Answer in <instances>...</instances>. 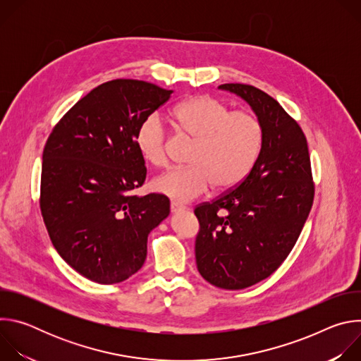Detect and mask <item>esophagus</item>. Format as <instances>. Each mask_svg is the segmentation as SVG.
<instances>
[{
	"label": "esophagus",
	"mask_w": 361,
	"mask_h": 361,
	"mask_svg": "<svg viewBox=\"0 0 361 361\" xmlns=\"http://www.w3.org/2000/svg\"><path fill=\"white\" fill-rule=\"evenodd\" d=\"M170 209H171V213H173V214L181 213V212H185V207H184V205H180V204H177V202H171Z\"/></svg>",
	"instance_id": "34e87169"
}]
</instances>
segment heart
<instances>
[{"label": "heart", "mask_w": 361, "mask_h": 361, "mask_svg": "<svg viewBox=\"0 0 361 361\" xmlns=\"http://www.w3.org/2000/svg\"><path fill=\"white\" fill-rule=\"evenodd\" d=\"M177 131L192 140L188 167L171 169L151 181V188L176 201L188 202L213 185L224 191L250 173L262 144L259 120L247 111H228L219 99L197 95L173 110ZM141 157L156 167L167 163L166 131L156 117L147 118L135 137Z\"/></svg>", "instance_id": "heart-1"}]
</instances>
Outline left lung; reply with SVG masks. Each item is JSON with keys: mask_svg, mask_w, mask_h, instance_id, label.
I'll list each match as a JSON object with an SVG mask.
<instances>
[{"mask_svg": "<svg viewBox=\"0 0 361 361\" xmlns=\"http://www.w3.org/2000/svg\"><path fill=\"white\" fill-rule=\"evenodd\" d=\"M219 88L250 106L262 127V147L238 187L194 210L195 263L210 284L241 290L287 259L312 210L314 185L305 137L279 102L252 85Z\"/></svg>", "mask_w": 361, "mask_h": 361, "instance_id": "8db88e82", "label": "left lung"}]
</instances>
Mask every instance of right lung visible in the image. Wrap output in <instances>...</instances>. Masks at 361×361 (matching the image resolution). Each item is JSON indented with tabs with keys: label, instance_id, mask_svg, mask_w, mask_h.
I'll list each match as a JSON object with an SVG mask.
<instances>
[{
	"label": "right lung",
	"instance_id": "1",
	"mask_svg": "<svg viewBox=\"0 0 361 361\" xmlns=\"http://www.w3.org/2000/svg\"><path fill=\"white\" fill-rule=\"evenodd\" d=\"M173 92L138 80L104 82L47 140L41 214L63 260L91 281L116 284L137 273L148 234L170 214L167 197L133 191L147 174L137 131Z\"/></svg>",
	"mask_w": 361,
	"mask_h": 361
}]
</instances>
